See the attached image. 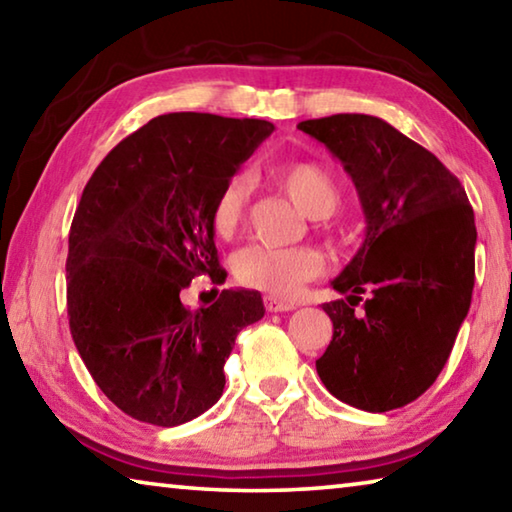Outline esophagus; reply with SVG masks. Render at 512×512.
<instances>
[{"instance_id":"esophagus-1","label":"esophagus","mask_w":512,"mask_h":512,"mask_svg":"<svg viewBox=\"0 0 512 512\" xmlns=\"http://www.w3.org/2000/svg\"><path fill=\"white\" fill-rule=\"evenodd\" d=\"M264 305H266L268 311H271V314H282V311H293V309L298 307L296 302L280 300V298H275V296H268V298L264 300Z\"/></svg>"}]
</instances>
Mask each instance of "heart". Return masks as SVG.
<instances>
[{"mask_svg":"<svg viewBox=\"0 0 512 512\" xmlns=\"http://www.w3.org/2000/svg\"><path fill=\"white\" fill-rule=\"evenodd\" d=\"M275 183L291 196L311 219H325L339 205V187L332 173L314 162H291L273 171ZM250 183L244 173L225 180L212 203V228L221 239L235 235L244 219ZM323 271V259L311 248L248 244L232 257V273L248 289L271 293L275 298H293L302 284Z\"/></svg>","mask_w":512,"mask_h":512,"instance_id":"obj_1","label":"heart"}]
</instances>
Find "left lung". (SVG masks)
Here are the masks:
<instances>
[{"instance_id":"obj_1","label":"left lung","mask_w":512,"mask_h":512,"mask_svg":"<svg viewBox=\"0 0 512 512\" xmlns=\"http://www.w3.org/2000/svg\"><path fill=\"white\" fill-rule=\"evenodd\" d=\"M298 128L341 160L366 216V239L332 280L345 298L323 305L334 336L318 377L357 409H400L436 381L470 311L474 212L454 173L384 119L343 112ZM361 292L367 314L354 315Z\"/></svg>"}]
</instances>
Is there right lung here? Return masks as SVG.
<instances>
[{
    "label": "right lung",
    "mask_w": 512,
    "mask_h": 512,
    "mask_svg": "<svg viewBox=\"0 0 512 512\" xmlns=\"http://www.w3.org/2000/svg\"><path fill=\"white\" fill-rule=\"evenodd\" d=\"M275 131L264 119L169 112L112 149L69 230L72 339L108 400L135 420L178 427L219 402L237 334L264 316L257 291L225 289L187 309L198 275L225 282L212 203Z\"/></svg>",
    "instance_id": "obj_1"
}]
</instances>
